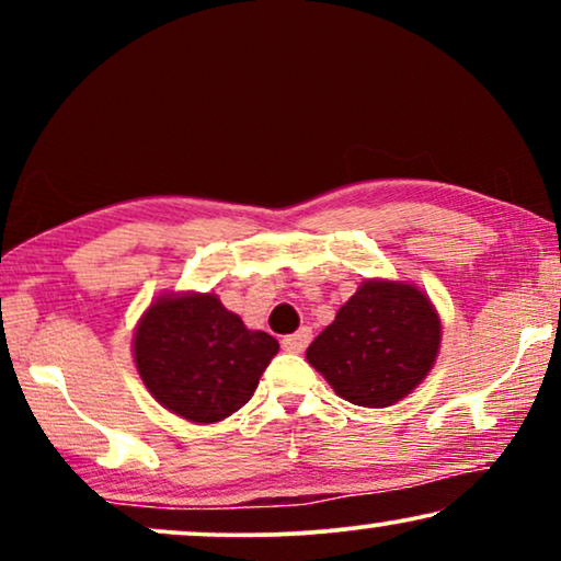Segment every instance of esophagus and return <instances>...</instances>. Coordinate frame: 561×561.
<instances>
[{"instance_id": "1", "label": "esophagus", "mask_w": 561, "mask_h": 561, "mask_svg": "<svg viewBox=\"0 0 561 561\" xmlns=\"http://www.w3.org/2000/svg\"><path fill=\"white\" fill-rule=\"evenodd\" d=\"M309 342H311V329L301 327L298 332L283 336V350H286V352H304L306 347H309Z\"/></svg>"}]
</instances>
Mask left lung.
Wrapping results in <instances>:
<instances>
[{
    "instance_id": "8db88e82",
    "label": "left lung",
    "mask_w": 561,
    "mask_h": 561,
    "mask_svg": "<svg viewBox=\"0 0 561 561\" xmlns=\"http://www.w3.org/2000/svg\"><path fill=\"white\" fill-rule=\"evenodd\" d=\"M439 342V313L424 290L403 280H365L306 359L344 401L386 409L426 378Z\"/></svg>"
}]
</instances>
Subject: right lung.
I'll return each mask as SVG.
<instances>
[{"label":"right lung","instance_id":"right-lung-1","mask_svg":"<svg viewBox=\"0 0 561 561\" xmlns=\"http://www.w3.org/2000/svg\"><path fill=\"white\" fill-rule=\"evenodd\" d=\"M150 396L194 424H217L242 409L278 352L214 294H165L150 304L133 340Z\"/></svg>","mask_w":561,"mask_h":561}]
</instances>
